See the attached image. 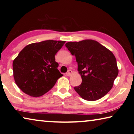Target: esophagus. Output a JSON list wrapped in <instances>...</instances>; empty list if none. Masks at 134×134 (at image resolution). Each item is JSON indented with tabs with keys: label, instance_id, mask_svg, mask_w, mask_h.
<instances>
[{
	"label": "esophagus",
	"instance_id": "obj_1",
	"mask_svg": "<svg viewBox=\"0 0 134 134\" xmlns=\"http://www.w3.org/2000/svg\"><path fill=\"white\" fill-rule=\"evenodd\" d=\"M72 73V71H71V70H68V71L67 72V75L68 76H70L71 75Z\"/></svg>",
	"mask_w": 134,
	"mask_h": 134
}]
</instances>
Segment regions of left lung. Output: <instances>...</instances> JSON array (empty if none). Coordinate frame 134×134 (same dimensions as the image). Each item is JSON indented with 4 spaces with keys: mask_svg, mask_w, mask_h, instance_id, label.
Returning <instances> with one entry per match:
<instances>
[{
    "mask_svg": "<svg viewBox=\"0 0 134 134\" xmlns=\"http://www.w3.org/2000/svg\"><path fill=\"white\" fill-rule=\"evenodd\" d=\"M75 55L82 82L74 87L86 100L102 98L112 89L118 74L115 55L102 45L92 40L69 42L65 44Z\"/></svg>",
    "mask_w": 134,
    "mask_h": 134,
    "instance_id": "obj_1",
    "label": "left lung"
}]
</instances>
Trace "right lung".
Listing matches in <instances>:
<instances>
[{"instance_id":"1","label":"right lung","mask_w":134,"mask_h":134,"mask_svg":"<svg viewBox=\"0 0 134 134\" xmlns=\"http://www.w3.org/2000/svg\"><path fill=\"white\" fill-rule=\"evenodd\" d=\"M63 41L47 40L25 47L13 62L15 83L25 93L39 97L48 92L63 75L57 69L55 55Z\"/></svg>"}]
</instances>
